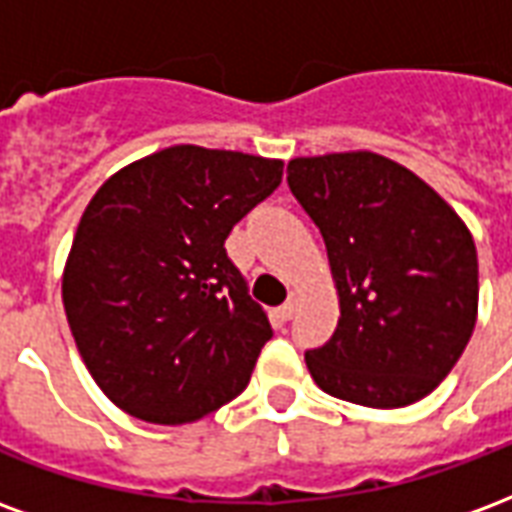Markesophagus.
<instances>
[{
  "instance_id": "obj_1",
  "label": "esophagus",
  "mask_w": 512,
  "mask_h": 512,
  "mask_svg": "<svg viewBox=\"0 0 512 512\" xmlns=\"http://www.w3.org/2000/svg\"><path fill=\"white\" fill-rule=\"evenodd\" d=\"M296 310H299V296H296V293H290V299L279 307V315H282L285 321H290V318L296 315Z\"/></svg>"
}]
</instances>
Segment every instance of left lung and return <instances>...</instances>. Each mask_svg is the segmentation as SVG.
Instances as JSON below:
<instances>
[{"label": "left lung", "instance_id": "1", "mask_svg": "<svg viewBox=\"0 0 512 512\" xmlns=\"http://www.w3.org/2000/svg\"><path fill=\"white\" fill-rule=\"evenodd\" d=\"M288 186L321 230L340 321L304 354L340 400L400 408L433 392L477 318V249L425 180L376 153L293 158Z\"/></svg>", "mask_w": 512, "mask_h": 512}]
</instances>
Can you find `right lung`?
<instances>
[{"mask_svg":"<svg viewBox=\"0 0 512 512\" xmlns=\"http://www.w3.org/2000/svg\"><path fill=\"white\" fill-rule=\"evenodd\" d=\"M279 183L274 158L175 145L90 200L62 304L90 376L131 417L183 425L246 389L274 329L224 241Z\"/></svg>","mask_w":512,"mask_h":512,"instance_id":"add662e5","label":"right lung"}]
</instances>
